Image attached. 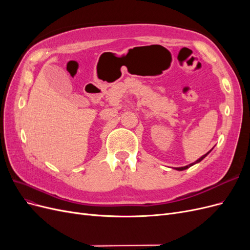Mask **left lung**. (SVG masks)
Segmentation results:
<instances>
[{
    "mask_svg": "<svg viewBox=\"0 0 250 250\" xmlns=\"http://www.w3.org/2000/svg\"><path fill=\"white\" fill-rule=\"evenodd\" d=\"M208 153H209V152H208L207 154H204L203 156H201V157L199 158V160H198V161H196V162H195V163H193V164H190V165H188V166H186V167H180V168H176V169H177V170H179V171H183V170H186V169H188V168H190V167H191V166L195 165L196 163H199V162H201V161L203 160V158H204V157H206V156H207V155H208Z\"/></svg>",
    "mask_w": 250,
    "mask_h": 250,
    "instance_id": "8db88e82",
    "label": "left lung"
}]
</instances>
